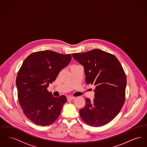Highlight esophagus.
Masks as SVG:
<instances>
[{"mask_svg": "<svg viewBox=\"0 0 147 147\" xmlns=\"http://www.w3.org/2000/svg\"><path fill=\"white\" fill-rule=\"evenodd\" d=\"M76 98V97H74V96H68V98H67V100H72V99H74Z\"/></svg>", "mask_w": 147, "mask_h": 147, "instance_id": "esophagus-1", "label": "esophagus"}]
</instances>
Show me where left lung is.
I'll list each match as a JSON object with an SVG mask.
<instances>
[{"instance_id":"left-lung-1","label":"left lung","mask_w":147,"mask_h":147,"mask_svg":"<svg viewBox=\"0 0 147 147\" xmlns=\"http://www.w3.org/2000/svg\"><path fill=\"white\" fill-rule=\"evenodd\" d=\"M73 58L84 68L86 84L95 86L94 98H85V105L79 110L85 123L101 127L119 114L125 100L127 79L118 59L101 49L73 53Z\"/></svg>"}]
</instances>
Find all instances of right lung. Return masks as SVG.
I'll use <instances>...</instances> for the list:
<instances>
[{"mask_svg": "<svg viewBox=\"0 0 147 147\" xmlns=\"http://www.w3.org/2000/svg\"><path fill=\"white\" fill-rule=\"evenodd\" d=\"M71 59L70 54L46 50L31 53L22 63L16 79L18 100L25 115L36 125L48 126L59 117L67 98L53 96L47 88Z\"/></svg>", "mask_w": 147, "mask_h": 147, "instance_id": "obj_1", "label": "right lung"}]
</instances>
